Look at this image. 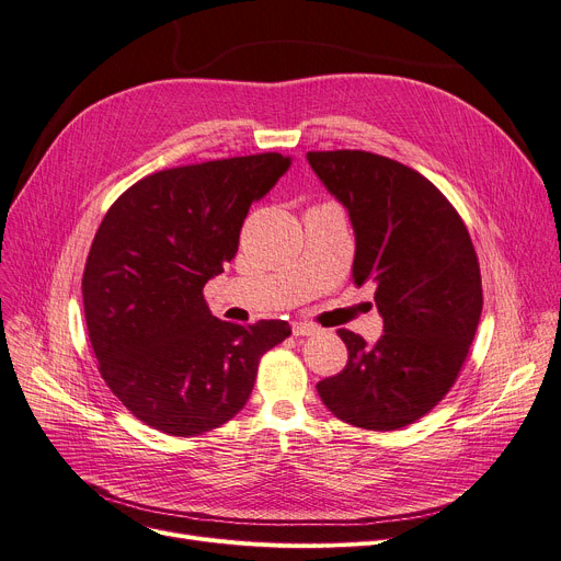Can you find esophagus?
<instances>
[{
    "label": "esophagus",
    "instance_id": "esophagus-1",
    "mask_svg": "<svg viewBox=\"0 0 561 561\" xmlns=\"http://www.w3.org/2000/svg\"><path fill=\"white\" fill-rule=\"evenodd\" d=\"M318 332L320 330L311 325V322H293V336H313Z\"/></svg>",
    "mask_w": 561,
    "mask_h": 561
}]
</instances>
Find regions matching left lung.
I'll list each match as a JSON object with an SVG mask.
<instances>
[{"mask_svg": "<svg viewBox=\"0 0 561 561\" xmlns=\"http://www.w3.org/2000/svg\"><path fill=\"white\" fill-rule=\"evenodd\" d=\"M355 227L352 279L375 282L385 334L368 345L339 330L345 368L316 385L350 425L389 432L423 419L457 381L482 316V275L470 233L427 176L364 150L307 152Z\"/></svg>", "mask_w": 561, "mask_h": 561, "instance_id": "obj_1", "label": "left lung"}]
</instances>
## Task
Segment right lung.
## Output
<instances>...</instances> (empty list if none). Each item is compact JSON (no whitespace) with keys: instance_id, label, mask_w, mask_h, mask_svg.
<instances>
[{"instance_id":"add662e5","label":"right lung","mask_w":561,"mask_h":561,"mask_svg":"<svg viewBox=\"0 0 561 561\" xmlns=\"http://www.w3.org/2000/svg\"><path fill=\"white\" fill-rule=\"evenodd\" d=\"M290 163L265 152L159 170L106 211L83 268V316L106 387L145 425L170 436L220 427L245 407L261 357L290 336L286 320H218L202 293L239 252L250 204Z\"/></svg>"}]
</instances>
